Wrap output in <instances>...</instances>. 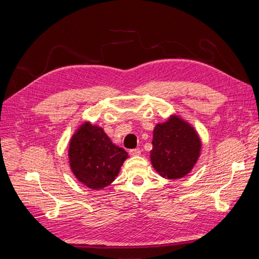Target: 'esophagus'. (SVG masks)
<instances>
[{
	"instance_id": "34e87169",
	"label": "esophagus",
	"mask_w": 259,
	"mask_h": 259,
	"mask_svg": "<svg viewBox=\"0 0 259 259\" xmlns=\"http://www.w3.org/2000/svg\"><path fill=\"white\" fill-rule=\"evenodd\" d=\"M140 153H142V151H140V149H138V148L132 149V150H130V154L133 155V156H137V155H139Z\"/></svg>"
}]
</instances>
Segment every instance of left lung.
Masks as SVG:
<instances>
[{"mask_svg": "<svg viewBox=\"0 0 259 259\" xmlns=\"http://www.w3.org/2000/svg\"><path fill=\"white\" fill-rule=\"evenodd\" d=\"M152 147L150 160L153 168L164 178L178 179L194 167L202 143L191 124L171 114L167 121L155 125Z\"/></svg>", "mask_w": 259, "mask_h": 259, "instance_id": "obj_1", "label": "left lung"}]
</instances>
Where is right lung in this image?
Listing matches in <instances>:
<instances>
[{"label":"right lung","instance_id":"add662e5","mask_svg":"<svg viewBox=\"0 0 259 259\" xmlns=\"http://www.w3.org/2000/svg\"><path fill=\"white\" fill-rule=\"evenodd\" d=\"M68 156L75 178L93 190H100L119 175L128 154L111 142L103 127L84 122L70 139Z\"/></svg>","mask_w":259,"mask_h":259}]
</instances>
